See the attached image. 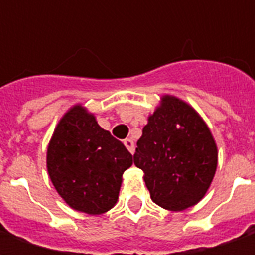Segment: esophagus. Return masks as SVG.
<instances>
[{"label":"esophagus","mask_w":255,"mask_h":255,"mask_svg":"<svg viewBox=\"0 0 255 255\" xmlns=\"http://www.w3.org/2000/svg\"><path fill=\"white\" fill-rule=\"evenodd\" d=\"M124 144H126V147H127L129 153H133V151H135V143H133L132 139H126V140H124Z\"/></svg>","instance_id":"obj_1"}]
</instances>
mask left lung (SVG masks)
I'll return each mask as SVG.
<instances>
[{
	"mask_svg": "<svg viewBox=\"0 0 255 255\" xmlns=\"http://www.w3.org/2000/svg\"><path fill=\"white\" fill-rule=\"evenodd\" d=\"M136 144L133 164L143 171L153 202L180 212L205 197L217 168V146L187 102L164 95Z\"/></svg>",
	"mask_w": 255,
	"mask_h": 255,
	"instance_id": "1",
	"label": "left lung"
}]
</instances>
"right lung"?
<instances>
[{
    "label": "right lung",
    "mask_w": 255,
    "mask_h": 255,
    "mask_svg": "<svg viewBox=\"0 0 255 255\" xmlns=\"http://www.w3.org/2000/svg\"><path fill=\"white\" fill-rule=\"evenodd\" d=\"M46 165L53 186L71 208L101 214L116 205L132 155L78 104L58 122L47 146Z\"/></svg>",
    "instance_id": "obj_1"
}]
</instances>
